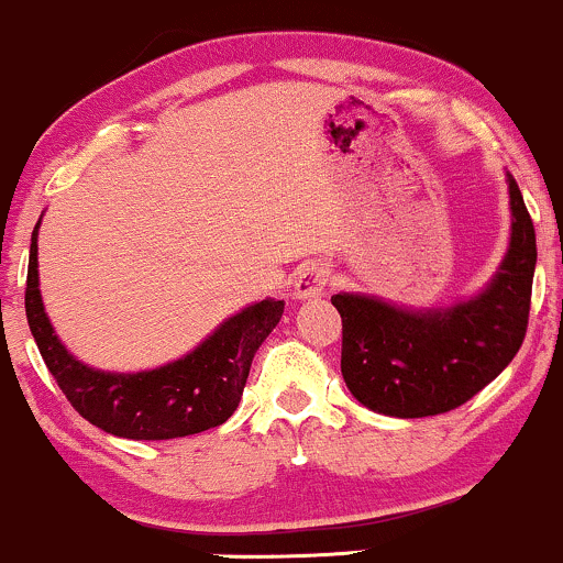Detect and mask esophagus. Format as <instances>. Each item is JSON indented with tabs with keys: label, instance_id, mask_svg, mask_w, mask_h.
<instances>
[{
	"label": "esophagus",
	"instance_id": "obj_1",
	"mask_svg": "<svg viewBox=\"0 0 563 563\" xmlns=\"http://www.w3.org/2000/svg\"><path fill=\"white\" fill-rule=\"evenodd\" d=\"M328 277H331V273H328L325 264L320 262L301 264L294 280V296L296 299H314V296H320L322 290H325Z\"/></svg>",
	"mask_w": 563,
	"mask_h": 563
}]
</instances>
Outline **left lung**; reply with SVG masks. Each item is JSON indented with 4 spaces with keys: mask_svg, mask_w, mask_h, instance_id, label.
I'll use <instances>...</instances> for the list:
<instances>
[{
    "mask_svg": "<svg viewBox=\"0 0 563 563\" xmlns=\"http://www.w3.org/2000/svg\"><path fill=\"white\" fill-rule=\"evenodd\" d=\"M510 243L493 280L452 307L407 309L365 294H335L341 376L367 410L394 418L450 412L506 371L527 335L538 264L534 224L508 174Z\"/></svg>",
    "mask_w": 563,
    "mask_h": 563,
    "instance_id": "1",
    "label": "left lung"
}]
</instances>
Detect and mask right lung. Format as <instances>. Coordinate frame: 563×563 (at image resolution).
<instances>
[{
  "label": "right lung",
  "mask_w": 563,
  "mask_h": 563,
  "mask_svg": "<svg viewBox=\"0 0 563 563\" xmlns=\"http://www.w3.org/2000/svg\"><path fill=\"white\" fill-rule=\"evenodd\" d=\"M42 222V219H38ZM31 232L25 318L57 386L81 418L124 439H177L222 426L235 412L249 378L251 360L273 333L286 303L264 299L241 309L185 357L156 371L106 373L79 363L44 312L38 294L36 235Z\"/></svg>",
  "instance_id": "1"
}]
</instances>
